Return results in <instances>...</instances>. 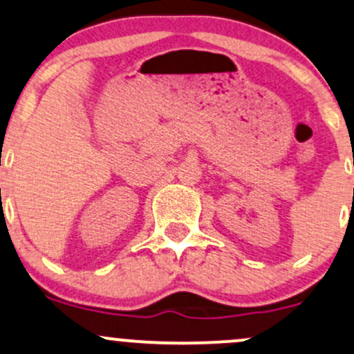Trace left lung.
<instances>
[{
  "label": "left lung",
  "instance_id": "left-lung-1",
  "mask_svg": "<svg viewBox=\"0 0 354 354\" xmlns=\"http://www.w3.org/2000/svg\"><path fill=\"white\" fill-rule=\"evenodd\" d=\"M353 162H354V160H353Z\"/></svg>",
  "mask_w": 354,
  "mask_h": 354
}]
</instances>
